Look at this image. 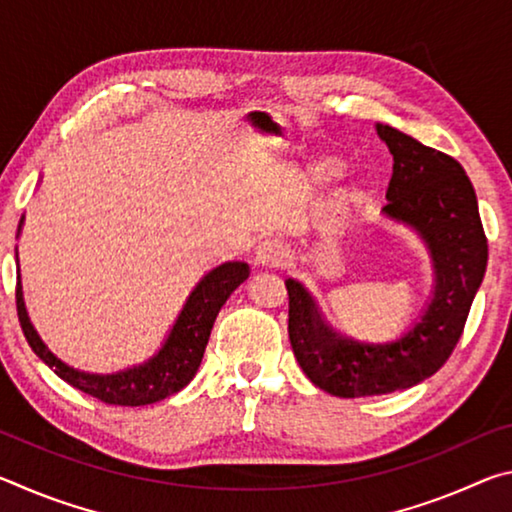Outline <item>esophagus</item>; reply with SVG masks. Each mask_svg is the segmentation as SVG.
<instances>
[{"instance_id":"34e87169","label":"esophagus","mask_w":512,"mask_h":512,"mask_svg":"<svg viewBox=\"0 0 512 512\" xmlns=\"http://www.w3.org/2000/svg\"><path fill=\"white\" fill-rule=\"evenodd\" d=\"M289 248L277 239H266L255 250V264L262 268H280L289 262Z\"/></svg>"}]
</instances>
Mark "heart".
<instances>
[{
	"instance_id": "1",
	"label": "heart",
	"mask_w": 512,
	"mask_h": 512,
	"mask_svg": "<svg viewBox=\"0 0 512 512\" xmlns=\"http://www.w3.org/2000/svg\"><path fill=\"white\" fill-rule=\"evenodd\" d=\"M336 171V162L334 160H323V162H316L314 167L309 169V178L311 180H323L329 178L332 173ZM366 192V178L363 176H354L348 185L341 189V198L343 201H359V198Z\"/></svg>"
}]
</instances>
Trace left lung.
Returning a JSON list of instances; mask_svg holds the SVG:
<instances>
[{
    "mask_svg": "<svg viewBox=\"0 0 512 512\" xmlns=\"http://www.w3.org/2000/svg\"><path fill=\"white\" fill-rule=\"evenodd\" d=\"M375 131L393 155L381 214L422 239L433 289L400 339L361 343L329 325L305 284L289 277L293 354L305 375L336 397L386 395L431 377L461 339L488 264L479 203L461 164L393 126L375 124Z\"/></svg>",
    "mask_w": 512,
    "mask_h": 512,
    "instance_id": "8db88e82",
    "label": "left lung"
}]
</instances>
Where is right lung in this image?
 I'll use <instances>...</instances> for the list:
<instances>
[{
  "mask_svg": "<svg viewBox=\"0 0 512 512\" xmlns=\"http://www.w3.org/2000/svg\"><path fill=\"white\" fill-rule=\"evenodd\" d=\"M24 225V216L17 225V237H20ZM17 255V253H15ZM17 268H20V259H17ZM250 275V266L246 262H225L221 266L212 268L210 273L201 277L189 293L183 309L176 318V323L169 329L167 339L153 354L140 366L112 372V375H94V372H83L65 361H60L54 352H51L40 334L33 327L27 305H24L22 282L17 275V318H20L22 332L27 336L31 350L47 363V366L56 372V375L67 381L69 386L79 388V391L88 393L97 400L106 404L117 406H144L160 402L164 397L183 391V388L194 379L198 366L203 361V352L210 332L214 327V320L219 316L225 300L235 291L241 282H246Z\"/></svg>",
  "mask_w": 512,
  "mask_h": 512,
  "instance_id": "right-lung-1",
  "label": "right lung"
}]
</instances>
